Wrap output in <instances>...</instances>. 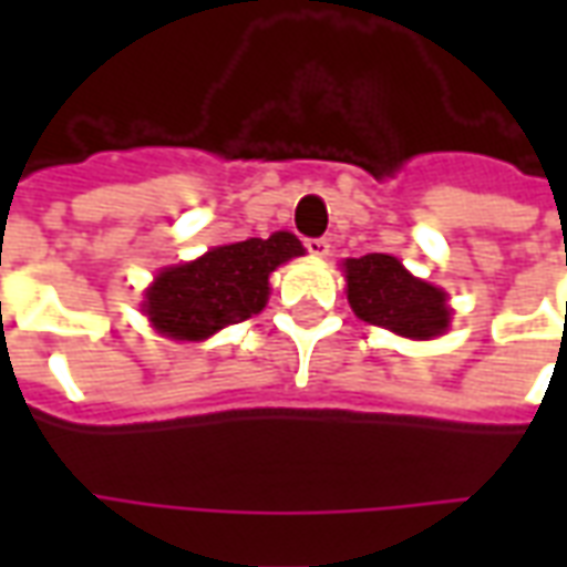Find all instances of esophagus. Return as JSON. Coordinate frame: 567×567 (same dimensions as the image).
<instances>
[{
  "mask_svg": "<svg viewBox=\"0 0 567 567\" xmlns=\"http://www.w3.org/2000/svg\"><path fill=\"white\" fill-rule=\"evenodd\" d=\"M303 246H307V251H309V255H312V258H328V255H331V243H328L324 236L307 239Z\"/></svg>",
  "mask_w": 567,
  "mask_h": 567,
  "instance_id": "1",
  "label": "esophagus"
}]
</instances>
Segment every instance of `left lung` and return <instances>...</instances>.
Listing matches in <instances>:
<instances>
[{
  "label": "left lung",
  "instance_id": "1",
  "mask_svg": "<svg viewBox=\"0 0 567 567\" xmlns=\"http://www.w3.org/2000/svg\"><path fill=\"white\" fill-rule=\"evenodd\" d=\"M343 267L349 303L358 319L416 340L446 331L450 324L446 295L434 285L410 276L398 258L364 255V258H349Z\"/></svg>",
  "mask_w": 567,
  "mask_h": 567
}]
</instances>
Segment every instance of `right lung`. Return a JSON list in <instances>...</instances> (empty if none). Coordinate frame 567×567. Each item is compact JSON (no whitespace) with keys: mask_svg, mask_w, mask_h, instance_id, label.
I'll use <instances>...</instances> for the list:
<instances>
[{"mask_svg":"<svg viewBox=\"0 0 567 567\" xmlns=\"http://www.w3.org/2000/svg\"><path fill=\"white\" fill-rule=\"evenodd\" d=\"M303 255L297 236L272 234L206 251L166 270L145 291V316L173 340H206L227 324L251 319L270 295V272Z\"/></svg>","mask_w":567,"mask_h":567,"instance_id":"right-lung-1","label":"right lung"}]
</instances>
